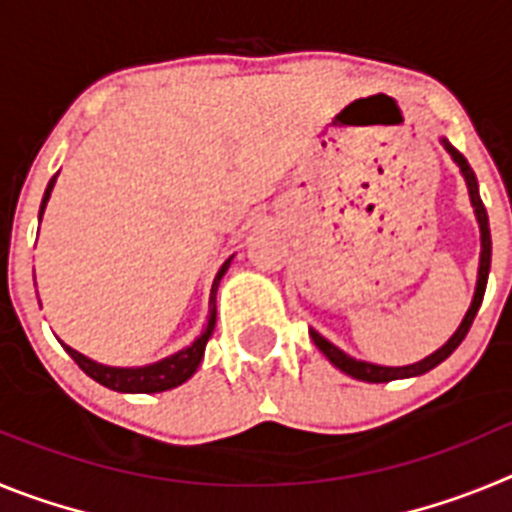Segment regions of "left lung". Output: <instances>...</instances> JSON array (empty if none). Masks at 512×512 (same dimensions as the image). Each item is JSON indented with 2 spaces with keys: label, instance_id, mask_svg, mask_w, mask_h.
<instances>
[{
  "label": "left lung",
  "instance_id": "left-lung-1",
  "mask_svg": "<svg viewBox=\"0 0 512 512\" xmlns=\"http://www.w3.org/2000/svg\"><path fill=\"white\" fill-rule=\"evenodd\" d=\"M441 146L449 151L451 161H454L456 166H459L461 176H464V182H467V192H469V202H472L474 207V217H477V225H479V269H477V287H474V297H472V305H469L467 315L461 318L459 328L454 330V336L449 338V341L443 343L441 348H436L433 354H428L425 359L415 361V364H405V366H382V364H372V361H361V359H354V356H348L346 351H341V348L336 346V343H330L328 338L320 336L318 330L310 328V338L312 343L320 348L325 354V359L330 361V364L336 366V369H341L343 374H348V377L354 379H361V382H372V384H379V382H392V379H408V377H420V374L431 372V369H436L441 361L449 359L451 354H454L456 348H459V343L467 338L469 328H472L474 318H477V310L479 305H482V297H485V287H487V277H490V259H492V238H490V220H487V210L485 205H482V200H479V187H477V176H474L472 166H469V161L464 156H461L459 151H456L454 146H451L449 140L441 138Z\"/></svg>",
  "mask_w": 512,
  "mask_h": 512
}]
</instances>
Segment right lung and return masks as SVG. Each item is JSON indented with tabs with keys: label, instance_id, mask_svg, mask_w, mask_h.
Masks as SVG:
<instances>
[{
	"label": "right lung",
	"instance_id": "obj_1",
	"mask_svg": "<svg viewBox=\"0 0 512 512\" xmlns=\"http://www.w3.org/2000/svg\"><path fill=\"white\" fill-rule=\"evenodd\" d=\"M56 179H58V174L53 176L51 182H48V189H45V194H43V202H40V215L38 217H43L45 205H48V200H51L53 187H56ZM230 261H233V256H230V259L225 261L223 266H220L215 282H212L210 315H207L205 330H202L200 336L194 338L189 346H184L182 351H176V354L166 356V359L153 361V364L107 366V364H99V361L89 359V356L79 354L76 348L66 346V343H61V346L66 348V354H69L71 359L79 364L81 372L87 374V377H92L94 382L102 384V387H107V390L125 392V395H153V392L174 390V387H179V384L187 382V379L192 377L194 372H197V366L202 364V356H205V346H207V341H210L212 330H215V320H217V307H215L217 287H220V279L225 277V271H228Z\"/></svg>",
	"mask_w": 512,
	"mask_h": 512
}]
</instances>
